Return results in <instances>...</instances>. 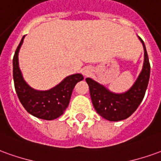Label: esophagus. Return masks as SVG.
Instances as JSON below:
<instances>
[{
  "label": "esophagus",
  "mask_w": 161,
  "mask_h": 161,
  "mask_svg": "<svg viewBox=\"0 0 161 161\" xmlns=\"http://www.w3.org/2000/svg\"><path fill=\"white\" fill-rule=\"evenodd\" d=\"M90 70H88V69H84V75H85V76H88L89 74H90Z\"/></svg>",
  "instance_id": "obj_1"
}]
</instances>
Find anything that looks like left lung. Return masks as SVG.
<instances>
[{
    "label": "left lung",
    "mask_w": 161,
    "mask_h": 161,
    "mask_svg": "<svg viewBox=\"0 0 161 161\" xmlns=\"http://www.w3.org/2000/svg\"><path fill=\"white\" fill-rule=\"evenodd\" d=\"M139 40L143 43L145 50L143 69L135 84L128 92L114 94L91 78L85 79L95 110L102 118L109 121H119L129 118L144 98L150 77V63L143 40L140 37Z\"/></svg>",
    "instance_id": "8db88e82"
}]
</instances>
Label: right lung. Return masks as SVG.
Listing matches in <instances>:
<instances>
[{"label": "right lung", "instance_id": "right-lung-1", "mask_svg": "<svg viewBox=\"0 0 161 161\" xmlns=\"http://www.w3.org/2000/svg\"><path fill=\"white\" fill-rule=\"evenodd\" d=\"M23 39L24 36L20 42L13 58V77L19 100L27 112L38 119L45 120L57 119L69 105L75 85L77 82L83 80L84 77L81 74L69 76L56 87L45 92L30 88L23 80L18 64V52Z\"/></svg>", "mask_w": 161, "mask_h": 161}]
</instances>
